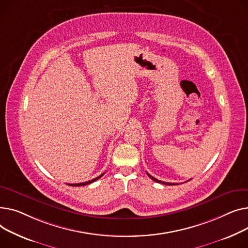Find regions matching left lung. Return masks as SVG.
I'll list each match as a JSON object with an SVG mask.
<instances>
[{
    "label": "left lung",
    "instance_id": "left-lung-1",
    "mask_svg": "<svg viewBox=\"0 0 248 248\" xmlns=\"http://www.w3.org/2000/svg\"><path fill=\"white\" fill-rule=\"evenodd\" d=\"M148 174V173H147ZM148 176L153 180V181H155V182H158V183H161V184H164V185H178L177 183H168V182H164V181H161V180H158V179H156V178H154L153 176H151L150 174H148Z\"/></svg>",
    "mask_w": 248,
    "mask_h": 248
}]
</instances>
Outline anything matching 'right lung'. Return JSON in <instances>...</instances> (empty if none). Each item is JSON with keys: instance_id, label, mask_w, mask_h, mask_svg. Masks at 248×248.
I'll use <instances>...</instances> for the list:
<instances>
[{"instance_id": "1", "label": "right lung", "mask_w": 248, "mask_h": 248, "mask_svg": "<svg viewBox=\"0 0 248 248\" xmlns=\"http://www.w3.org/2000/svg\"><path fill=\"white\" fill-rule=\"evenodd\" d=\"M104 175V173L103 174H101L100 176H98V177H96V178H94V179H92V180H90V181H87V182H83V183H75V184H68V185H70V186H85V185H88V184H90V183H92V182H94V181H96V180H98L99 178H101L102 176Z\"/></svg>"}]
</instances>
